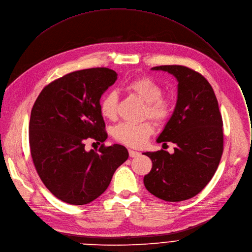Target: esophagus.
Segmentation results:
<instances>
[{
  "label": "esophagus",
  "instance_id": "34e87169",
  "mask_svg": "<svg viewBox=\"0 0 252 252\" xmlns=\"http://www.w3.org/2000/svg\"><path fill=\"white\" fill-rule=\"evenodd\" d=\"M128 154H129V157H131V158L140 156V153H139V152L133 151V150H128Z\"/></svg>",
  "mask_w": 252,
  "mask_h": 252
}]
</instances>
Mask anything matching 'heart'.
Segmentation results:
<instances>
[{
	"mask_svg": "<svg viewBox=\"0 0 252 252\" xmlns=\"http://www.w3.org/2000/svg\"><path fill=\"white\" fill-rule=\"evenodd\" d=\"M125 88L145 101L144 117H149L157 124L167 122L173 112V101L170 97L162 95L163 87L149 76H140L127 81ZM119 97L116 91H107L99 102L101 116L107 120H114L118 114ZM154 132V126L146 121L140 124L121 123L113 127L112 134L118 142L129 146H143Z\"/></svg>",
	"mask_w": 252,
	"mask_h": 252,
	"instance_id": "heart-1",
	"label": "heart"
}]
</instances>
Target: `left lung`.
Listing matches in <instances>:
<instances>
[{
	"label": "left lung",
	"instance_id": "8db88e82",
	"mask_svg": "<svg viewBox=\"0 0 252 252\" xmlns=\"http://www.w3.org/2000/svg\"><path fill=\"white\" fill-rule=\"evenodd\" d=\"M178 80L173 116L157 142L176 145L174 154L148 152L152 170L144 177L147 190L156 197L180 202L200 193L214 176L223 154V122L214 90L199 72L183 65L152 68Z\"/></svg>",
	"mask_w": 252,
	"mask_h": 252
}]
</instances>
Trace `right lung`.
Segmentation results:
<instances>
[{"label":"right lung","mask_w":252,"mask_h":252,"mask_svg":"<svg viewBox=\"0 0 252 252\" xmlns=\"http://www.w3.org/2000/svg\"><path fill=\"white\" fill-rule=\"evenodd\" d=\"M118 74L97 67L68 73L45 86L31 110L29 144L35 169L59 200L84 205L99 197L127 158L122 145L105 147L99 99ZM101 143L85 151V141Z\"/></svg>","instance_id":"add662e5"}]
</instances>
